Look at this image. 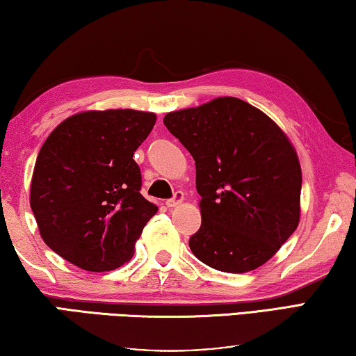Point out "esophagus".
Segmentation results:
<instances>
[{"label":"esophagus","instance_id":"34e87169","mask_svg":"<svg viewBox=\"0 0 356 356\" xmlns=\"http://www.w3.org/2000/svg\"><path fill=\"white\" fill-rule=\"evenodd\" d=\"M184 200H185V193H184V191H176L172 198L166 201V206H168V207H176V206H179L180 202H182Z\"/></svg>","mask_w":356,"mask_h":356}]
</instances>
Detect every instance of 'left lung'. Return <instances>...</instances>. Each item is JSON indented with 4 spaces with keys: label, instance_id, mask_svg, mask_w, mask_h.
I'll return each mask as SVG.
<instances>
[{
    "label": "left lung",
    "instance_id": "left-lung-1",
    "mask_svg": "<svg viewBox=\"0 0 356 356\" xmlns=\"http://www.w3.org/2000/svg\"><path fill=\"white\" fill-rule=\"evenodd\" d=\"M163 123L195 160L201 228L193 255L223 273L273 258L300 223L302 174L277 123L239 98L169 112Z\"/></svg>",
    "mask_w": 356,
    "mask_h": 356
}]
</instances>
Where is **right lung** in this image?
<instances>
[{
	"label": "right lung",
	"instance_id": "right-lung-1",
	"mask_svg": "<svg viewBox=\"0 0 356 356\" xmlns=\"http://www.w3.org/2000/svg\"><path fill=\"white\" fill-rule=\"evenodd\" d=\"M156 122L152 112L87 111L42 144L30 206L44 242L77 268L104 273L129 261L158 207L140 195L133 155Z\"/></svg>",
	"mask_w": 356,
	"mask_h": 356
}]
</instances>
